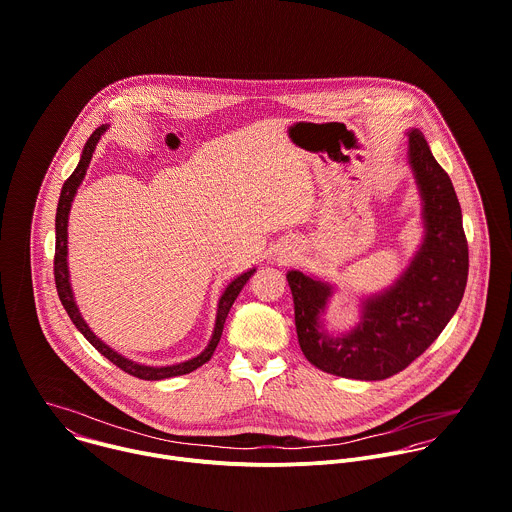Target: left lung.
Wrapping results in <instances>:
<instances>
[{
  "label": "left lung",
  "instance_id": "obj_1",
  "mask_svg": "<svg viewBox=\"0 0 512 512\" xmlns=\"http://www.w3.org/2000/svg\"><path fill=\"white\" fill-rule=\"evenodd\" d=\"M408 164L420 198L424 238L402 276L366 296L360 322L330 336L322 314L334 288L298 270L286 274L298 342L310 364L342 378L384 380L416 360L454 316L468 278L462 212L448 174L420 130L408 132Z\"/></svg>",
  "mask_w": 512,
  "mask_h": 512
}]
</instances>
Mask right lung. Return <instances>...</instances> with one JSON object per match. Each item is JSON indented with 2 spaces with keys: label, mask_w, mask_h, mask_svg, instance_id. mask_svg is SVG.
Instances as JSON below:
<instances>
[{
  "label": "right lung",
  "mask_w": 512,
  "mask_h": 512,
  "mask_svg": "<svg viewBox=\"0 0 512 512\" xmlns=\"http://www.w3.org/2000/svg\"><path fill=\"white\" fill-rule=\"evenodd\" d=\"M108 130V126H100L92 136L90 140L86 142L84 146V152H82V158H80V164L78 168L74 170V174L64 182V188H62V194H60V202H58V212H56V258H54V276H56V288H58V296L68 312V316L72 318V322L76 324V328L84 334V338L100 352L104 354L110 362H114L118 368H122L124 372L136 376V378H142V380H164V378H172V376H182V374H188L196 368H200L202 364H206L220 338H222V330H224V322H226V316L234 304V300L238 298L240 290L244 288V284L250 280V276L256 272V268H250L248 272L240 274L238 278H234L224 294L220 296V302H218V314H216V324H214V332H212V338L208 342V346L196 356V358H190L186 362H180V364H170V366H146V364H140V362H134L122 354H118L114 348H110L106 342H102L92 330L90 326L86 324V320L82 318L78 306H76V300H74V292H72V286H70V272H68V216H70V208H72V202H74V196L88 172V166L92 162V156H94V150L100 142V138L104 136V132Z\"/></svg>",
  "instance_id": "add662e5"
}]
</instances>
